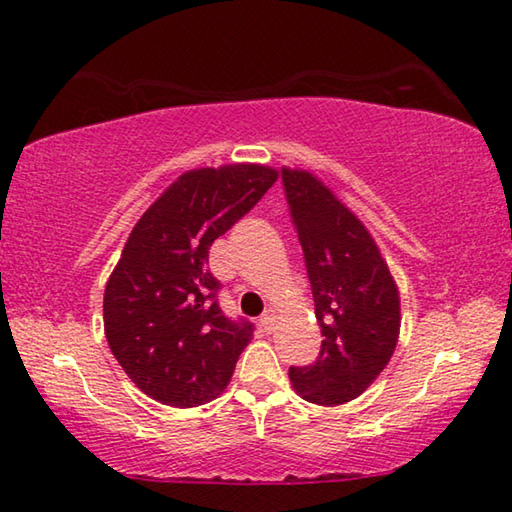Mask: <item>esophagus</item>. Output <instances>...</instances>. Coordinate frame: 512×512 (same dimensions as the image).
<instances>
[{"instance_id": "1", "label": "esophagus", "mask_w": 512, "mask_h": 512, "mask_svg": "<svg viewBox=\"0 0 512 512\" xmlns=\"http://www.w3.org/2000/svg\"><path fill=\"white\" fill-rule=\"evenodd\" d=\"M259 327H262V332L271 334L275 329V316L273 314H264L262 318H259Z\"/></svg>"}]
</instances>
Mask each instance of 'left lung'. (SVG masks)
<instances>
[{"label": "left lung", "instance_id": "1", "mask_svg": "<svg viewBox=\"0 0 512 512\" xmlns=\"http://www.w3.org/2000/svg\"><path fill=\"white\" fill-rule=\"evenodd\" d=\"M282 187L325 336L316 361L291 366L289 377L307 402L336 406L366 391L391 361L400 296L368 230L320 180L282 169Z\"/></svg>", "mask_w": 512, "mask_h": 512}]
</instances>
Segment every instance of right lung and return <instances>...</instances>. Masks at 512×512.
I'll list each match as a JSON object with an SVG mask.
<instances>
[{"label":"right lung","mask_w":512,"mask_h":512,"mask_svg":"<svg viewBox=\"0 0 512 512\" xmlns=\"http://www.w3.org/2000/svg\"><path fill=\"white\" fill-rule=\"evenodd\" d=\"M275 180L259 164L187 171L128 237L103 296V327L119 366L153 400L189 409L228 386L255 325L223 314L207 257Z\"/></svg>","instance_id":"right-lung-1"}]
</instances>
